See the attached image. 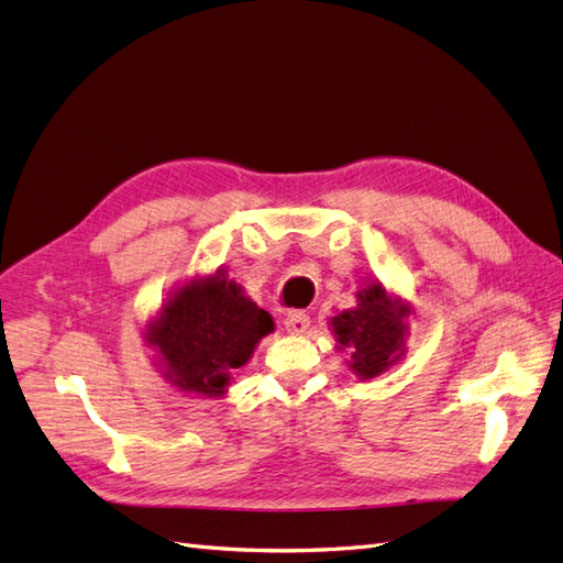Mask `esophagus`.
I'll use <instances>...</instances> for the list:
<instances>
[{"instance_id": "obj_1", "label": "esophagus", "mask_w": 563, "mask_h": 563, "mask_svg": "<svg viewBox=\"0 0 563 563\" xmlns=\"http://www.w3.org/2000/svg\"><path fill=\"white\" fill-rule=\"evenodd\" d=\"M284 327H286V331L291 333V335L308 333V329H310V314H305V312H291V314H288V317L284 319Z\"/></svg>"}]
</instances>
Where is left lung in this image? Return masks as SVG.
Wrapping results in <instances>:
<instances>
[{
	"label": "left lung",
	"mask_w": 563,
	"mask_h": 563,
	"mask_svg": "<svg viewBox=\"0 0 563 563\" xmlns=\"http://www.w3.org/2000/svg\"><path fill=\"white\" fill-rule=\"evenodd\" d=\"M411 317V302L389 291L380 279L368 277L356 291L354 308L331 317L329 329L335 350L350 354L354 376L373 380L404 360Z\"/></svg>",
	"instance_id": "8db88e82"
}]
</instances>
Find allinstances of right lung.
Listing matches in <instances>:
<instances>
[{"instance_id": "right-lung-1", "label": "right lung", "mask_w": 563, "mask_h": 563, "mask_svg": "<svg viewBox=\"0 0 563 563\" xmlns=\"http://www.w3.org/2000/svg\"><path fill=\"white\" fill-rule=\"evenodd\" d=\"M275 319L258 308L228 269L192 275L178 284L145 321V345L155 350L162 378L176 391L207 399L228 395L234 371L249 364Z\"/></svg>"}]
</instances>
